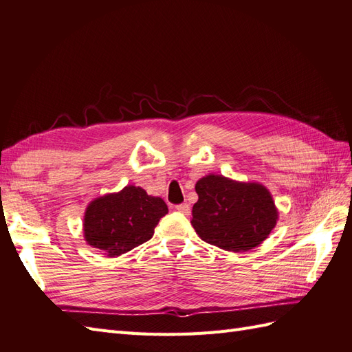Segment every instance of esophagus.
<instances>
[{"label": "esophagus", "instance_id": "esophagus-1", "mask_svg": "<svg viewBox=\"0 0 352 352\" xmlns=\"http://www.w3.org/2000/svg\"><path fill=\"white\" fill-rule=\"evenodd\" d=\"M175 210L178 212H182L183 215L190 214V206H188L187 204H178V205H175Z\"/></svg>", "mask_w": 352, "mask_h": 352}]
</instances>
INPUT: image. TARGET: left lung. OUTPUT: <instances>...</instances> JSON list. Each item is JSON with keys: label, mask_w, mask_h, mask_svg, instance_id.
Segmentation results:
<instances>
[{"label": "left lung", "mask_w": 352, "mask_h": 352, "mask_svg": "<svg viewBox=\"0 0 352 352\" xmlns=\"http://www.w3.org/2000/svg\"><path fill=\"white\" fill-rule=\"evenodd\" d=\"M195 188L199 199L192 210V226L211 245L235 253L248 251L275 228L278 211L262 184L206 175Z\"/></svg>", "instance_id": "obj_1"}]
</instances>
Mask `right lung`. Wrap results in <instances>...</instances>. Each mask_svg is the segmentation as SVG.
<instances>
[{"mask_svg":"<svg viewBox=\"0 0 352 352\" xmlns=\"http://www.w3.org/2000/svg\"><path fill=\"white\" fill-rule=\"evenodd\" d=\"M166 212L168 206L160 197L126 186L119 193L90 202L85 214V238L108 257L120 256L147 242Z\"/></svg>","mask_w":352,"mask_h":352,"instance_id":"obj_1","label":"right lung"}]
</instances>
